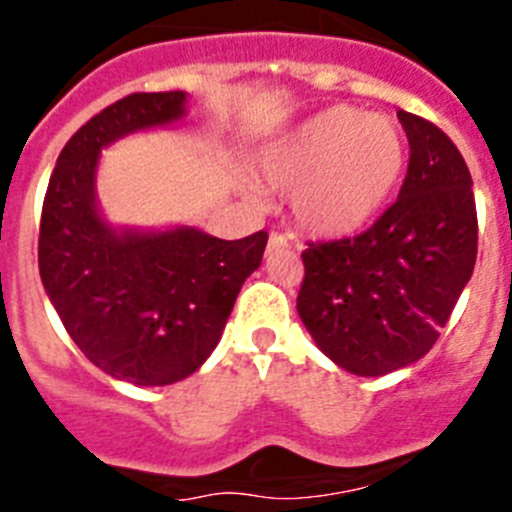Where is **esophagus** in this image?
<instances>
[{"label": "esophagus", "instance_id": "1", "mask_svg": "<svg viewBox=\"0 0 512 512\" xmlns=\"http://www.w3.org/2000/svg\"><path fill=\"white\" fill-rule=\"evenodd\" d=\"M289 246V235L284 233H271L269 238V253L271 251H284V248Z\"/></svg>", "mask_w": 512, "mask_h": 512}]
</instances>
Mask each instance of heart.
Here are the masks:
<instances>
[{"mask_svg":"<svg viewBox=\"0 0 512 512\" xmlns=\"http://www.w3.org/2000/svg\"><path fill=\"white\" fill-rule=\"evenodd\" d=\"M408 164L392 117L336 104L302 122L261 166L266 187L292 194L297 223L320 238L354 235L390 202Z\"/></svg>","mask_w":512,"mask_h":512,"instance_id":"obj_1","label":"heart"}]
</instances>
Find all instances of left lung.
I'll return each instance as SVG.
<instances>
[{"instance_id":"8db88e82","label":"left lung","mask_w":512,"mask_h":512,"mask_svg":"<svg viewBox=\"0 0 512 512\" xmlns=\"http://www.w3.org/2000/svg\"><path fill=\"white\" fill-rule=\"evenodd\" d=\"M410 164L397 200L354 238L307 243L297 312L341 369L382 377L423 359L477 261L472 174L433 122L400 110Z\"/></svg>"}]
</instances>
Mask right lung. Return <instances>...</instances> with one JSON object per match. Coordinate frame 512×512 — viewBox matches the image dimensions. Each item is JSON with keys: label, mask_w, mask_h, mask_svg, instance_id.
<instances>
[{"label": "right lung", "mask_w": 512, "mask_h": 512, "mask_svg": "<svg viewBox=\"0 0 512 512\" xmlns=\"http://www.w3.org/2000/svg\"><path fill=\"white\" fill-rule=\"evenodd\" d=\"M184 92H138L104 107L63 146L43 200V287L81 354L104 374L164 387L200 369L217 346L266 230L220 241L197 228L115 230L94 197L99 151L184 115Z\"/></svg>", "instance_id": "obj_1"}]
</instances>
